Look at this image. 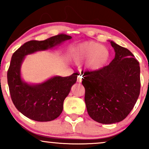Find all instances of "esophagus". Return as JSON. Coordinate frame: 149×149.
I'll use <instances>...</instances> for the list:
<instances>
[{
  "instance_id": "34e87169",
  "label": "esophagus",
  "mask_w": 149,
  "mask_h": 149,
  "mask_svg": "<svg viewBox=\"0 0 149 149\" xmlns=\"http://www.w3.org/2000/svg\"><path fill=\"white\" fill-rule=\"evenodd\" d=\"M82 80H83V78H82V76H78V83H81Z\"/></svg>"
}]
</instances>
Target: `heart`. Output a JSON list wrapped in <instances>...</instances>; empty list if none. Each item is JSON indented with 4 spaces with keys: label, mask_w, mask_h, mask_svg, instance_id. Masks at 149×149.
<instances>
[{
    "label": "heart",
    "mask_w": 149,
    "mask_h": 149,
    "mask_svg": "<svg viewBox=\"0 0 149 149\" xmlns=\"http://www.w3.org/2000/svg\"><path fill=\"white\" fill-rule=\"evenodd\" d=\"M73 61L82 64L88 61V68L91 71H98L107 65L110 52L107 47L93 41L80 43L73 49Z\"/></svg>",
    "instance_id": "b5f03b06"
}]
</instances>
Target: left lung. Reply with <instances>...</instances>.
<instances>
[{"instance_id":"8db88e82","label":"left lung","mask_w":149,"mask_h":149,"mask_svg":"<svg viewBox=\"0 0 149 149\" xmlns=\"http://www.w3.org/2000/svg\"><path fill=\"white\" fill-rule=\"evenodd\" d=\"M109 41L114 59L100 71L85 72L82 81L89 116L102 124L116 123L127 117L137 101L141 85L139 61L129 49Z\"/></svg>"}]
</instances>
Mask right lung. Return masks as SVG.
<instances>
[{"instance_id": "right-lung-1", "label": "right lung", "mask_w": 149, "mask_h": 149, "mask_svg": "<svg viewBox=\"0 0 149 149\" xmlns=\"http://www.w3.org/2000/svg\"><path fill=\"white\" fill-rule=\"evenodd\" d=\"M71 36L59 34L45 40H30L22 45L12 56L8 71V83L13 104L29 118L47 122L59 117L64 101L76 83L78 73L71 76H53L38 84H29L22 78L21 66L25 57L38 51L52 49Z\"/></svg>"}]
</instances>
